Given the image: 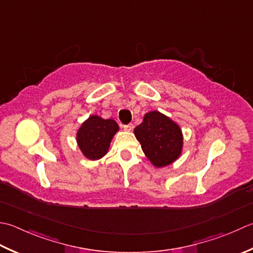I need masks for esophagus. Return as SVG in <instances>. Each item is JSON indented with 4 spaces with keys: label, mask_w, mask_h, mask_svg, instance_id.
Segmentation results:
<instances>
[{
    "label": "esophagus",
    "mask_w": 253,
    "mask_h": 253,
    "mask_svg": "<svg viewBox=\"0 0 253 253\" xmlns=\"http://www.w3.org/2000/svg\"><path fill=\"white\" fill-rule=\"evenodd\" d=\"M123 128H124V130L130 131V130L132 129V124H128V125H124Z\"/></svg>",
    "instance_id": "esophagus-1"
}]
</instances>
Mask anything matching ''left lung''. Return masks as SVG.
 <instances>
[{
  "label": "left lung",
  "mask_w": 253,
  "mask_h": 253,
  "mask_svg": "<svg viewBox=\"0 0 253 253\" xmlns=\"http://www.w3.org/2000/svg\"><path fill=\"white\" fill-rule=\"evenodd\" d=\"M142 151L153 166L162 168L171 165L181 156L183 133L180 126L158 111L147 113L143 122L135 130Z\"/></svg>",
  "instance_id": "1"
}]
</instances>
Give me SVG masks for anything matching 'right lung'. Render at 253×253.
Instances as JSON below:
<instances>
[{"instance_id": "1", "label": "right lung", "mask_w": 253, "mask_h": 253, "mask_svg": "<svg viewBox=\"0 0 253 253\" xmlns=\"http://www.w3.org/2000/svg\"><path fill=\"white\" fill-rule=\"evenodd\" d=\"M118 129L117 123L112 118L104 120L97 115L88 117L77 132V142L83 156L90 160L101 159L110 149Z\"/></svg>"}]
</instances>
